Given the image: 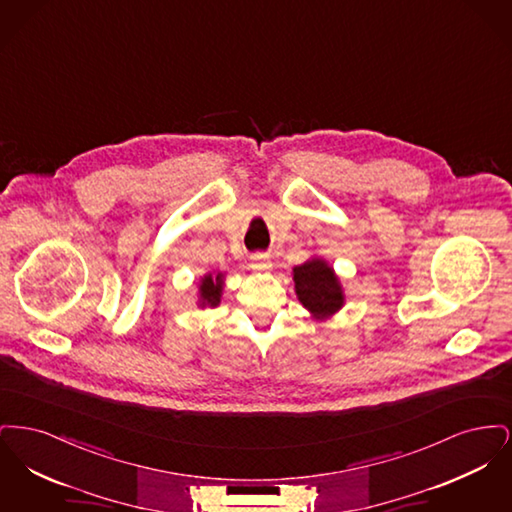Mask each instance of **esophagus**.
Returning a JSON list of instances; mask_svg holds the SVG:
<instances>
[{
    "label": "esophagus",
    "mask_w": 512,
    "mask_h": 512,
    "mask_svg": "<svg viewBox=\"0 0 512 512\" xmlns=\"http://www.w3.org/2000/svg\"><path fill=\"white\" fill-rule=\"evenodd\" d=\"M253 268H257V270H268V268H272V263L268 261L267 255H263V253H257V255H253Z\"/></svg>",
    "instance_id": "esophagus-1"
}]
</instances>
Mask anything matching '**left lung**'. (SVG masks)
<instances>
[{
	"label": "left lung",
	"mask_w": 512,
	"mask_h": 512,
	"mask_svg": "<svg viewBox=\"0 0 512 512\" xmlns=\"http://www.w3.org/2000/svg\"><path fill=\"white\" fill-rule=\"evenodd\" d=\"M293 284L297 299L317 320L332 317L343 307L345 297L340 278L320 257H313L293 268Z\"/></svg>",
	"instance_id": "left-lung-1"
}]
</instances>
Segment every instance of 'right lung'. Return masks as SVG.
I'll list each match as a JSON object with an SVG mask.
<instances>
[{"mask_svg": "<svg viewBox=\"0 0 512 512\" xmlns=\"http://www.w3.org/2000/svg\"><path fill=\"white\" fill-rule=\"evenodd\" d=\"M224 274H205L199 282V307H217L222 297V282Z\"/></svg>", "mask_w": 512, "mask_h": 512, "instance_id": "right-lung-1", "label": "right lung"}]
</instances>
